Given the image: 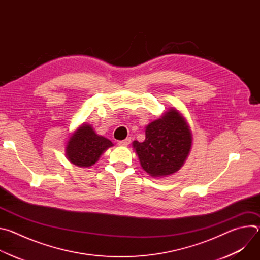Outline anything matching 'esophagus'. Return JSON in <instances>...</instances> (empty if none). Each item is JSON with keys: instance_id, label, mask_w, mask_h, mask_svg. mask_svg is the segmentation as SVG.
Here are the masks:
<instances>
[{"instance_id": "esophagus-1", "label": "esophagus", "mask_w": 260, "mask_h": 260, "mask_svg": "<svg viewBox=\"0 0 260 260\" xmlns=\"http://www.w3.org/2000/svg\"><path fill=\"white\" fill-rule=\"evenodd\" d=\"M129 144H131V138H126L125 140L118 141V145H121V146H127Z\"/></svg>"}]
</instances>
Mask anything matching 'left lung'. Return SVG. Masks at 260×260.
I'll list each match as a JSON object with an SVG mask.
<instances>
[{
  "label": "left lung",
  "mask_w": 260,
  "mask_h": 260,
  "mask_svg": "<svg viewBox=\"0 0 260 260\" xmlns=\"http://www.w3.org/2000/svg\"><path fill=\"white\" fill-rule=\"evenodd\" d=\"M145 141L133 142L141 167L151 177H166L179 171L191 149L190 127L178 110L171 108L148 124Z\"/></svg>",
  "instance_id": "obj_1"
}]
</instances>
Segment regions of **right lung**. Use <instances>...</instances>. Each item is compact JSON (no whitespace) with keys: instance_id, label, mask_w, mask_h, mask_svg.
Returning <instances> with one entry per match:
<instances>
[{"instance_id":"add662e5","label":"right lung","mask_w":260,"mask_h":260,"mask_svg":"<svg viewBox=\"0 0 260 260\" xmlns=\"http://www.w3.org/2000/svg\"><path fill=\"white\" fill-rule=\"evenodd\" d=\"M112 146L113 143L110 140L96 135L90 124L83 123L71 135L66 147V155L73 165L89 168Z\"/></svg>"}]
</instances>
